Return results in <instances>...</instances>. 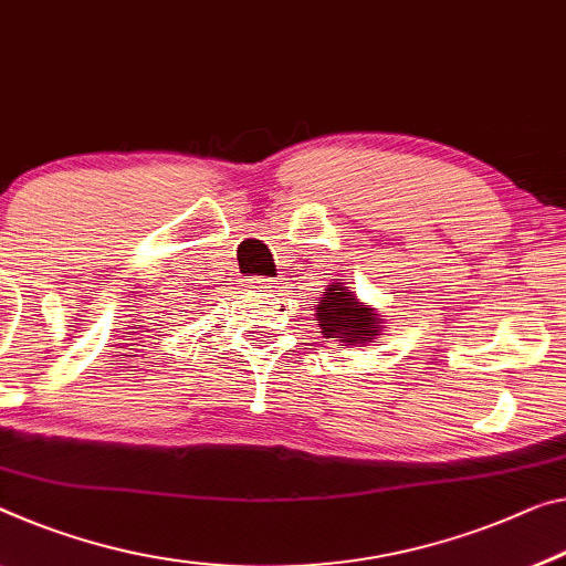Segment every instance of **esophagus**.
<instances>
[{
  "label": "esophagus",
  "instance_id": "34e87169",
  "mask_svg": "<svg viewBox=\"0 0 566 566\" xmlns=\"http://www.w3.org/2000/svg\"><path fill=\"white\" fill-rule=\"evenodd\" d=\"M245 289H250L253 293H273L277 285L273 281H268V277H245Z\"/></svg>",
  "mask_w": 566,
  "mask_h": 566
}]
</instances>
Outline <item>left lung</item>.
<instances>
[{
  "mask_svg": "<svg viewBox=\"0 0 566 566\" xmlns=\"http://www.w3.org/2000/svg\"><path fill=\"white\" fill-rule=\"evenodd\" d=\"M316 311L321 334L326 338H336L342 346L367 344L385 328L381 326L385 318H379V313L374 308L361 306L356 293L346 289L344 283L328 285Z\"/></svg>",
  "mask_w": 566,
  "mask_h": 566,
  "instance_id": "left-lung-1",
  "label": "left lung"
}]
</instances>
